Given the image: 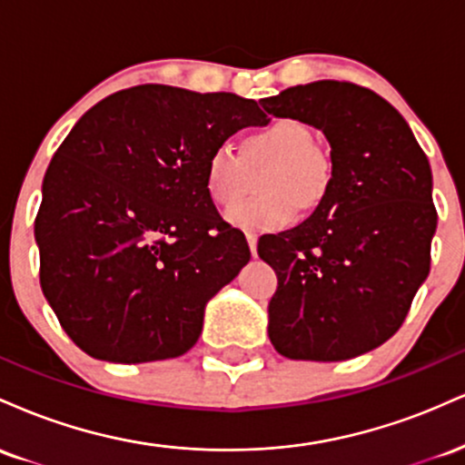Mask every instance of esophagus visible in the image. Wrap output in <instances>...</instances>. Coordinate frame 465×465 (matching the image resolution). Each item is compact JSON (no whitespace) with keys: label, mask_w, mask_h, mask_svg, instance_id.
I'll return each mask as SVG.
<instances>
[{"label":"esophagus","mask_w":465,"mask_h":465,"mask_svg":"<svg viewBox=\"0 0 465 465\" xmlns=\"http://www.w3.org/2000/svg\"><path fill=\"white\" fill-rule=\"evenodd\" d=\"M247 242H249V249H251V255H258V236H255L253 232H247Z\"/></svg>","instance_id":"obj_1"}]
</instances>
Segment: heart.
<instances>
[{"mask_svg": "<svg viewBox=\"0 0 465 465\" xmlns=\"http://www.w3.org/2000/svg\"><path fill=\"white\" fill-rule=\"evenodd\" d=\"M244 162L271 159L260 192L264 196L238 203L227 221L240 229H280L295 221L297 207L311 210L323 199L332 163L314 146L312 133L292 117H280L244 142ZM244 162L232 142H221L205 162V190L218 207L233 205L244 190Z\"/></svg>", "mask_w": 465, "mask_h": 465, "instance_id": "obj_1", "label": "heart"}]
</instances>
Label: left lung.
Returning <instances> with one entry per match:
<instances>
[{"label":"left lung","mask_w":465,"mask_h":465,"mask_svg":"<svg viewBox=\"0 0 465 465\" xmlns=\"http://www.w3.org/2000/svg\"><path fill=\"white\" fill-rule=\"evenodd\" d=\"M323 131L332 179L302 225L269 233V339L292 361H348L391 339L430 271V165L407 120L371 89L317 80L260 100Z\"/></svg>","instance_id":"left-lung-1"}]
</instances>
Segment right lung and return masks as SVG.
Returning a JSON list of instances; mask_svg holds the SVG:
<instances>
[{
	"label": "right lung",
	"instance_id": "add662e5",
	"mask_svg": "<svg viewBox=\"0 0 465 465\" xmlns=\"http://www.w3.org/2000/svg\"><path fill=\"white\" fill-rule=\"evenodd\" d=\"M255 100L140 84L76 122L44 179L35 221L41 288L69 339L109 362L177 359L205 303L249 262L244 233L216 212L205 162Z\"/></svg>",
	"mask_w": 465,
	"mask_h": 465
}]
</instances>
